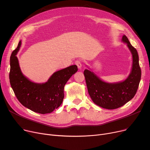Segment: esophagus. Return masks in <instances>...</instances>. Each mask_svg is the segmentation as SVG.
<instances>
[{
  "label": "esophagus",
  "mask_w": 150,
  "mask_h": 150,
  "mask_svg": "<svg viewBox=\"0 0 150 150\" xmlns=\"http://www.w3.org/2000/svg\"><path fill=\"white\" fill-rule=\"evenodd\" d=\"M75 64L77 66V67H78V69H80L81 68V66H82V62H81V61L80 59H77V60H76L75 62Z\"/></svg>",
  "instance_id": "1"
}]
</instances>
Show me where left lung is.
I'll use <instances>...</instances> for the list:
<instances>
[{"mask_svg": "<svg viewBox=\"0 0 150 150\" xmlns=\"http://www.w3.org/2000/svg\"><path fill=\"white\" fill-rule=\"evenodd\" d=\"M122 41L127 43L133 60L131 72L127 80L117 83H107L101 81L91 71L88 69L84 71L90 97L94 103L105 109H117L131 100L136 95L140 81L141 69L137 51L125 35L123 36Z\"/></svg>", "mask_w": 150, "mask_h": 150, "instance_id": "8db88e82", "label": "left lung"}]
</instances>
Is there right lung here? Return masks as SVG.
Here are the masks:
<instances>
[{"mask_svg": "<svg viewBox=\"0 0 150 150\" xmlns=\"http://www.w3.org/2000/svg\"><path fill=\"white\" fill-rule=\"evenodd\" d=\"M21 45V41L10 57L9 78L11 88L23 106L37 113H50L61 105L64 97V86L71 76L77 72V66L72 65L57 71L45 83L31 82L22 74L16 56Z\"/></svg>", "mask_w": 150, "mask_h": 150, "instance_id": "add662e5", "label": "right lung"}]
</instances>
